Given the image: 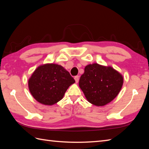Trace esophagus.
Wrapping results in <instances>:
<instances>
[{
  "label": "esophagus",
  "instance_id": "esophagus-1",
  "mask_svg": "<svg viewBox=\"0 0 149 149\" xmlns=\"http://www.w3.org/2000/svg\"><path fill=\"white\" fill-rule=\"evenodd\" d=\"M74 79H75V82H76V83H78V82H79V77L78 75H77V76H75Z\"/></svg>",
  "mask_w": 149,
  "mask_h": 149
}]
</instances>
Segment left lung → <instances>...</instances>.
<instances>
[{"instance_id": "1", "label": "left lung", "mask_w": 149, "mask_h": 149, "mask_svg": "<svg viewBox=\"0 0 149 149\" xmlns=\"http://www.w3.org/2000/svg\"><path fill=\"white\" fill-rule=\"evenodd\" d=\"M123 83L122 75L112 67L93 63L85 67L79 85L88 102L102 106L118 95Z\"/></svg>"}]
</instances>
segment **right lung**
<instances>
[{"instance_id":"right-lung-1","label":"right lung","mask_w":149,"mask_h":149,"mask_svg":"<svg viewBox=\"0 0 149 149\" xmlns=\"http://www.w3.org/2000/svg\"><path fill=\"white\" fill-rule=\"evenodd\" d=\"M75 83L62 66L50 63L38 66L28 81L31 93L38 102L53 105L61 100L71 84Z\"/></svg>"}]
</instances>
